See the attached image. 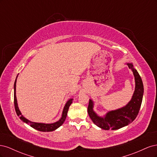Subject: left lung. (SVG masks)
Masks as SVG:
<instances>
[{
	"instance_id": "1",
	"label": "left lung",
	"mask_w": 157,
	"mask_h": 157,
	"mask_svg": "<svg viewBox=\"0 0 157 157\" xmlns=\"http://www.w3.org/2000/svg\"><path fill=\"white\" fill-rule=\"evenodd\" d=\"M132 69L135 78V90L131 100L126 105L117 110L109 111L103 117L98 116L94 111V101L90 99L88 107V115L97 126L103 130H118L130 124L138 115L144 95V84L137 70L131 63H126Z\"/></svg>"
}]
</instances>
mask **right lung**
I'll use <instances>...</instances> for the list:
<instances>
[{"label": "right lung", "mask_w": 157, "mask_h": 157, "mask_svg": "<svg viewBox=\"0 0 157 157\" xmlns=\"http://www.w3.org/2000/svg\"><path fill=\"white\" fill-rule=\"evenodd\" d=\"M17 77H16V79H17ZM16 79L15 80V82H14V86H13V88H14V106H15V110H16V112L17 113V116L20 117V118L23 122L27 123V124L30 125V126H31L32 128H35V129L39 130V131H40V132L54 131L63 124V122L65 121V118H66V117H67L69 106L71 105V104L73 103V98L69 99V100L67 101V103H66V104L64 106L63 112H62V115H61V118L58 121H57L54 123H52V124H45V123H39V122H31L28 119H27V118H25L21 115L20 109H19V108H18L17 99H16Z\"/></svg>", "instance_id": "1"}]
</instances>
